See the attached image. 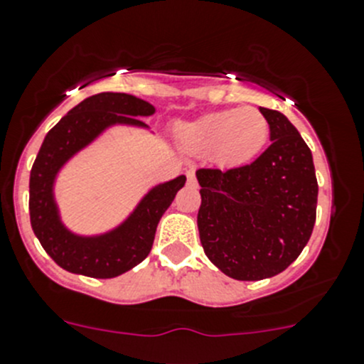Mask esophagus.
Returning <instances> with one entry per match:
<instances>
[{"label":"esophagus","mask_w":364,"mask_h":364,"mask_svg":"<svg viewBox=\"0 0 364 364\" xmlns=\"http://www.w3.org/2000/svg\"><path fill=\"white\" fill-rule=\"evenodd\" d=\"M186 179H188L190 186H197V179H196V172L188 171L186 172Z\"/></svg>","instance_id":"obj_1"}]
</instances>
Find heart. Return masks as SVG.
Returning a JSON list of instances; mask_svg holds the SVG:
<instances>
[{
	"instance_id": "heart-1",
	"label": "heart",
	"mask_w": 364,
	"mask_h": 364,
	"mask_svg": "<svg viewBox=\"0 0 364 364\" xmlns=\"http://www.w3.org/2000/svg\"><path fill=\"white\" fill-rule=\"evenodd\" d=\"M179 140L197 153H217L224 164H245L263 149L270 126L257 108L213 112L179 126Z\"/></svg>"
}]
</instances>
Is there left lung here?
Masks as SVG:
<instances>
[{"label":"left lung","mask_w":364,"mask_h":364,"mask_svg":"<svg viewBox=\"0 0 364 364\" xmlns=\"http://www.w3.org/2000/svg\"><path fill=\"white\" fill-rule=\"evenodd\" d=\"M272 144L250 165L199 168L200 243L211 263L238 281L277 276L299 257L316 220L313 154L281 112L259 108Z\"/></svg>","instance_id":"8db88e82"}]
</instances>
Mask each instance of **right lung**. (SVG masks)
Wrapping results in <instances>:
<instances>
[{
  "instance_id": "obj_1",
  "label": "right lung",
  "mask_w": 364,
  "mask_h": 364,
  "mask_svg": "<svg viewBox=\"0 0 364 364\" xmlns=\"http://www.w3.org/2000/svg\"><path fill=\"white\" fill-rule=\"evenodd\" d=\"M154 112L153 105L132 94L101 92L76 105L46 135L30 172V220L41 245L63 270L110 279L132 270L151 252L158 222L185 186V176L154 185L121 224L100 235H80L63 224L55 183L65 164L107 129H149L142 117Z\"/></svg>"
}]
</instances>
